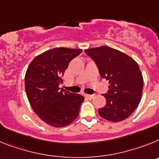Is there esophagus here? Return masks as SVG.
Listing matches in <instances>:
<instances>
[{
  "label": "esophagus",
  "mask_w": 159,
  "mask_h": 159,
  "mask_svg": "<svg viewBox=\"0 0 159 159\" xmlns=\"http://www.w3.org/2000/svg\"><path fill=\"white\" fill-rule=\"evenodd\" d=\"M85 96L89 99H93L95 97V94H85Z\"/></svg>",
  "instance_id": "esophagus-1"
}]
</instances>
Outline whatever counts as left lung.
Returning a JSON list of instances; mask_svg holds the SVG:
<instances>
[{"mask_svg":"<svg viewBox=\"0 0 159 159\" xmlns=\"http://www.w3.org/2000/svg\"><path fill=\"white\" fill-rule=\"evenodd\" d=\"M85 53L94 61L101 77L110 85L104 107L98 110L102 118L114 122L127 118L140 102L143 78L139 65L130 57L108 46L86 49Z\"/></svg>","mask_w":159,"mask_h":159,"instance_id":"1","label":"left lung"}]
</instances>
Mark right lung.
I'll use <instances>...</instances> for the list:
<instances>
[{"label":"right lung","mask_w":159,"mask_h":159,"mask_svg":"<svg viewBox=\"0 0 159 159\" xmlns=\"http://www.w3.org/2000/svg\"><path fill=\"white\" fill-rule=\"evenodd\" d=\"M81 49L55 48L36 57L25 78L27 98L34 112L54 127H63L78 118L84 97L59 88L70 62Z\"/></svg>","instance_id":"right-lung-1"}]
</instances>
